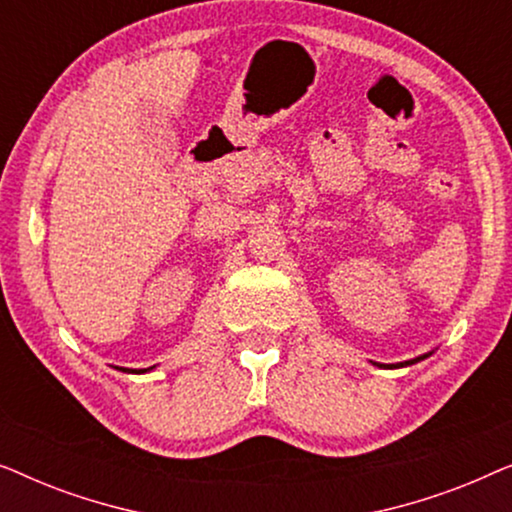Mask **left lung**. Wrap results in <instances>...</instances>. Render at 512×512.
<instances>
[{
    "label": "left lung",
    "mask_w": 512,
    "mask_h": 512,
    "mask_svg": "<svg viewBox=\"0 0 512 512\" xmlns=\"http://www.w3.org/2000/svg\"><path fill=\"white\" fill-rule=\"evenodd\" d=\"M422 359H426V354H424V356H419V359H412V361H405V363H398V366H410V363H417V361H422Z\"/></svg>",
    "instance_id": "left-lung-1"
}]
</instances>
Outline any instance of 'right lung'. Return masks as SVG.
Returning a JSON list of instances; mask_svg holds the SVG:
<instances>
[{
	"instance_id": "obj_1",
	"label": "right lung",
	"mask_w": 512,
	"mask_h": 512,
	"mask_svg": "<svg viewBox=\"0 0 512 512\" xmlns=\"http://www.w3.org/2000/svg\"><path fill=\"white\" fill-rule=\"evenodd\" d=\"M130 373H146V368L144 370H130Z\"/></svg>"
}]
</instances>
